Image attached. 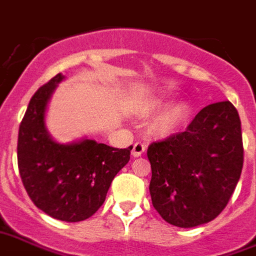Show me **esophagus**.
Here are the masks:
<instances>
[{"label":"esophagus","mask_w":256,"mask_h":256,"mask_svg":"<svg viewBox=\"0 0 256 256\" xmlns=\"http://www.w3.org/2000/svg\"><path fill=\"white\" fill-rule=\"evenodd\" d=\"M146 144L142 143V142H136L134 147H132V156H140L144 151H146Z\"/></svg>","instance_id":"34e87169"}]
</instances>
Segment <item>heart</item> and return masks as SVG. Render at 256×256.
Listing matches in <instances>:
<instances>
[{"instance_id": "heart-1", "label": "heart", "mask_w": 256, "mask_h": 256, "mask_svg": "<svg viewBox=\"0 0 256 256\" xmlns=\"http://www.w3.org/2000/svg\"><path fill=\"white\" fill-rule=\"evenodd\" d=\"M169 106V102H165L162 100H154L150 105L151 113H161L162 110H165ZM187 117V109L184 105H176L168 109L164 114H161L156 118V124H154V130L158 135L168 136L174 134Z\"/></svg>"}]
</instances>
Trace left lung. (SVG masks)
I'll use <instances>...</instances> for the list:
<instances>
[{
	"mask_svg": "<svg viewBox=\"0 0 256 256\" xmlns=\"http://www.w3.org/2000/svg\"><path fill=\"white\" fill-rule=\"evenodd\" d=\"M152 206L166 222L194 228L220 216L232 196L244 161L242 121L229 102L203 108L187 130L154 142Z\"/></svg>",
	"mask_w": 256,
	"mask_h": 256,
	"instance_id": "1",
	"label": "left lung"
}]
</instances>
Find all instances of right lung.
<instances>
[{
  "label": "right lung",
  "instance_id": "right-lung-1",
  "mask_svg": "<svg viewBox=\"0 0 256 256\" xmlns=\"http://www.w3.org/2000/svg\"><path fill=\"white\" fill-rule=\"evenodd\" d=\"M56 74L32 95L18 139V172L34 204L50 217L79 222L98 212L114 176L130 161V150L91 139L60 144L44 124L46 108L60 82Z\"/></svg>",
  "mask_w": 256,
  "mask_h": 256
}]
</instances>
